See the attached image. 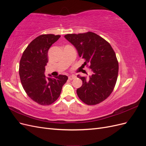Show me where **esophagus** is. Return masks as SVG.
Here are the masks:
<instances>
[{"label":"esophagus","instance_id":"34e87169","mask_svg":"<svg viewBox=\"0 0 146 146\" xmlns=\"http://www.w3.org/2000/svg\"><path fill=\"white\" fill-rule=\"evenodd\" d=\"M68 78H69V79L70 80H73V79H74V78H76V77L74 76V75H72V76H69V77H68Z\"/></svg>","mask_w":146,"mask_h":146}]
</instances>
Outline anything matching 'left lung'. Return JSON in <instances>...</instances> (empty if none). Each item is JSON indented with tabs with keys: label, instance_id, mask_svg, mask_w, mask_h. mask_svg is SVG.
Wrapping results in <instances>:
<instances>
[{
	"label": "left lung",
	"instance_id": "1",
	"mask_svg": "<svg viewBox=\"0 0 146 146\" xmlns=\"http://www.w3.org/2000/svg\"><path fill=\"white\" fill-rule=\"evenodd\" d=\"M64 38L76 48L78 55L90 64L92 74L88 78L77 77L82 85L77 90L84 103L94 105L111 94L117 81L119 64L116 54L110 43L93 32L67 34Z\"/></svg>",
	"mask_w": 146,
	"mask_h": 146
}]
</instances>
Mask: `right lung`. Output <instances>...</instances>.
<instances>
[{"mask_svg":"<svg viewBox=\"0 0 146 146\" xmlns=\"http://www.w3.org/2000/svg\"><path fill=\"white\" fill-rule=\"evenodd\" d=\"M60 35H41L31 42L24 51L19 63L22 85L29 98L41 105L53 104L59 98L68 77L64 75L45 76L48 50Z\"/></svg>","mask_w":146,"mask_h":146,"instance_id":"add662e5","label":"right lung"}]
</instances>
